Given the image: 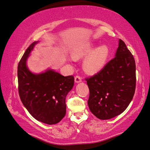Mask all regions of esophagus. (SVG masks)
Returning a JSON list of instances; mask_svg holds the SVG:
<instances>
[{
  "instance_id": "esophagus-1",
  "label": "esophagus",
  "mask_w": 150,
  "mask_h": 150,
  "mask_svg": "<svg viewBox=\"0 0 150 150\" xmlns=\"http://www.w3.org/2000/svg\"><path fill=\"white\" fill-rule=\"evenodd\" d=\"M82 81V78L80 77L79 75H77L76 77H75V82L76 83H81Z\"/></svg>"
}]
</instances>
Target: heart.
I'll return each instance as SVG.
<instances>
[{"label": "heart", "instance_id": "obj_1", "mask_svg": "<svg viewBox=\"0 0 150 150\" xmlns=\"http://www.w3.org/2000/svg\"><path fill=\"white\" fill-rule=\"evenodd\" d=\"M93 45L88 44L79 47L73 50L71 56L74 60H78L90 53L84 62V69L88 73H95L103 68L109 55V49L105 45H103L92 51Z\"/></svg>", "mask_w": 150, "mask_h": 150}]
</instances>
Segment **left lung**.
Listing matches in <instances>:
<instances>
[{
  "instance_id": "left-lung-1",
  "label": "left lung",
  "mask_w": 150,
  "mask_h": 150,
  "mask_svg": "<svg viewBox=\"0 0 150 150\" xmlns=\"http://www.w3.org/2000/svg\"><path fill=\"white\" fill-rule=\"evenodd\" d=\"M86 81L90 90L88 105L97 118L108 120L124 112L136 88L135 61L124 41L120 39L115 57Z\"/></svg>"
}]
</instances>
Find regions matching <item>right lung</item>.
<instances>
[{"label": "right lung", "instance_id": "add662e5", "mask_svg": "<svg viewBox=\"0 0 150 150\" xmlns=\"http://www.w3.org/2000/svg\"><path fill=\"white\" fill-rule=\"evenodd\" d=\"M37 43L28 47L19 62V94L23 105L35 119L49 125L56 124L66 115V98L74 85V77H64L51 69L40 74L29 71L26 60Z\"/></svg>", "mask_w": 150, "mask_h": 150}]
</instances>
